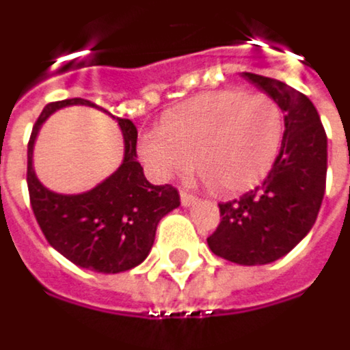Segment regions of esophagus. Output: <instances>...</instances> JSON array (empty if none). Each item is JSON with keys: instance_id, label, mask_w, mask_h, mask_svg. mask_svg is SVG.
Wrapping results in <instances>:
<instances>
[{"instance_id": "34e87169", "label": "esophagus", "mask_w": 350, "mask_h": 350, "mask_svg": "<svg viewBox=\"0 0 350 350\" xmlns=\"http://www.w3.org/2000/svg\"><path fill=\"white\" fill-rule=\"evenodd\" d=\"M180 199H182L183 206H191V204H195V202L199 200L195 195H191V193L187 191H180Z\"/></svg>"}]
</instances>
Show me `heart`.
Listing matches in <instances>:
<instances>
[{
  "mask_svg": "<svg viewBox=\"0 0 350 350\" xmlns=\"http://www.w3.org/2000/svg\"><path fill=\"white\" fill-rule=\"evenodd\" d=\"M284 111L263 92L221 89L172 107L159 129L138 144L157 180H172L195 165L219 195L252 189L269 174L284 140Z\"/></svg>",
  "mask_w": 350,
  "mask_h": 350,
  "instance_id": "b5f03b06",
  "label": "heart"
}]
</instances>
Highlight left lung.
I'll use <instances>...</instances> for the list:
<instances>
[{"instance_id":"obj_1","label":"left lung","mask_w":350,"mask_h":350,"mask_svg":"<svg viewBox=\"0 0 350 350\" xmlns=\"http://www.w3.org/2000/svg\"><path fill=\"white\" fill-rule=\"evenodd\" d=\"M243 77L280 104L284 140L261 185L219 204L221 221L206 241L224 260L265 265L286 256L317 221L326 191L328 138L317 107L299 90L256 73Z\"/></svg>"}]
</instances>
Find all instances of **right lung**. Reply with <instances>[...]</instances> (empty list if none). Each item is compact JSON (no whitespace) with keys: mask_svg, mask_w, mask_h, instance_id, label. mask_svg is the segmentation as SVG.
I'll return each mask as SVG.
<instances>
[{"mask_svg":"<svg viewBox=\"0 0 350 350\" xmlns=\"http://www.w3.org/2000/svg\"><path fill=\"white\" fill-rule=\"evenodd\" d=\"M66 106H92L89 100L51 102L33 124L28 142V191L33 216L49 244L64 258L96 273H123L148 258L159 221L180 206L172 185H153L136 161L138 131L131 119L117 117L124 138L121 167L90 191L60 195L39 182L33 170V144L41 124Z\"/></svg>","mask_w":350,"mask_h":350,"instance_id":"1","label":"right lung"}]
</instances>
